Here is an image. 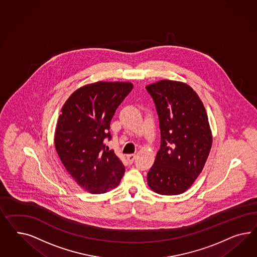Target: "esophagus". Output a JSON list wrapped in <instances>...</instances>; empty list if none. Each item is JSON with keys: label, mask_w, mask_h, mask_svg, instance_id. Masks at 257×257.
I'll use <instances>...</instances> for the list:
<instances>
[{"label": "esophagus", "mask_w": 257, "mask_h": 257, "mask_svg": "<svg viewBox=\"0 0 257 257\" xmlns=\"http://www.w3.org/2000/svg\"><path fill=\"white\" fill-rule=\"evenodd\" d=\"M136 155H129V156H127V160H128V162L130 164L134 163V161L136 160Z\"/></svg>", "instance_id": "obj_1"}]
</instances>
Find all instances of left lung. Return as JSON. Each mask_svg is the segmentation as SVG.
<instances>
[{"label": "left lung", "instance_id": "left-lung-1", "mask_svg": "<svg viewBox=\"0 0 257 257\" xmlns=\"http://www.w3.org/2000/svg\"><path fill=\"white\" fill-rule=\"evenodd\" d=\"M159 119L161 144L147 174L149 187L178 195L194 183L210 153L212 135L202 101L184 83L162 80L146 86Z\"/></svg>", "mask_w": 257, "mask_h": 257}]
</instances>
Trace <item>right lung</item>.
Returning <instances> with one entry per match:
<instances>
[{"mask_svg":"<svg viewBox=\"0 0 257 257\" xmlns=\"http://www.w3.org/2000/svg\"><path fill=\"white\" fill-rule=\"evenodd\" d=\"M133 85L98 82L79 88L64 104L55 136L56 152L78 185L92 194L115 188L124 174L123 164L105 140L110 122Z\"/></svg>","mask_w":257,"mask_h":257,"instance_id":"obj_1","label":"right lung"}]
</instances>
